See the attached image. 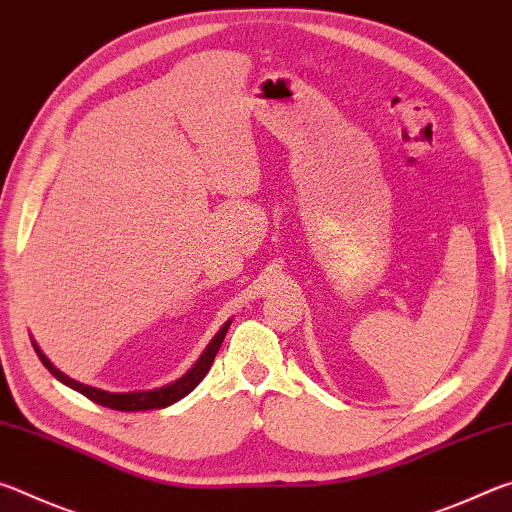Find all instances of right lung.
I'll list each match as a JSON object with an SVG mask.
<instances>
[{"instance_id":"add662e5","label":"right lung","mask_w":512,"mask_h":512,"mask_svg":"<svg viewBox=\"0 0 512 512\" xmlns=\"http://www.w3.org/2000/svg\"><path fill=\"white\" fill-rule=\"evenodd\" d=\"M230 323L232 320H228V323L219 329V334H216L210 341V345H207L205 352L201 354V359H198L183 377L171 381V384L162 386V388H153V391H135V393H108V391H101V388L85 386L76 379H69L58 368H54V363H51L45 354H42L36 341H31V343H33V350H36V354H38V359L42 361V366H45L58 381H63L65 386L79 391L81 395L88 397V400L97 402L101 406H108V409H115V411H151V409H164V406L183 400L185 395L192 393L194 388L201 384V379L207 375V370L212 368V361L216 357V352H219V348H221L225 334H228Z\"/></svg>"}]
</instances>
